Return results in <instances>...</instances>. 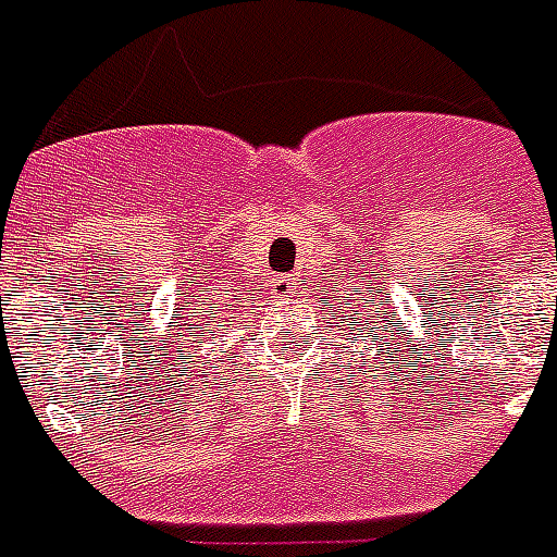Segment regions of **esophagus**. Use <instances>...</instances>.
<instances>
[{"label": "esophagus", "mask_w": 557, "mask_h": 557, "mask_svg": "<svg viewBox=\"0 0 557 557\" xmlns=\"http://www.w3.org/2000/svg\"><path fill=\"white\" fill-rule=\"evenodd\" d=\"M295 292H297V283L292 274H277V277L271 280V295L277 297V300H288Z\"/></svg>", "instance_id": "1"}]
</instances>
